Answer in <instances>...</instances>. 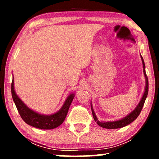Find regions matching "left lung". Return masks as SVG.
I'll return each instance as SVG.
<instances>
[{"mask_svg":"<svg viewBox=\"0 0 159 159\" xmlns=\"http://www.w3.org/2000/svg\"><path fill=\"white\" fill-rule=\"evenodd\" d=\"M141 59H142L143 62V73H144V75L145 77V82H146V84H145V89L144 94H143L142 98H141L140 103L138 105V106L134 108V111L130 113L129 115H127V116L125 117V118L120 119V120L118 121H100L98 120L96 116H95V114L93 111L92 106H91V109H92V114L93 116L94 120L96 121L98 125L100 127L103 128H106V129H118V128H121L123 127H125L128 125H129L130 123H132V121H134L135 119L138 118L139 114H140L141 111H142V108L144 106L145 99H146L148 93V77L146 75V73H145V63L144 61H143V58L142 56H141Z\"/></svg>","mask_w":159,"mask_h":159,"instance_id":"8db88e82","label":"left lung"}]
</instances>
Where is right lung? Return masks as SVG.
<instances>
[{
	"instance_id": "obj_1",
	"label": "right lung",
	"mask_w": 159,
	"mask_h": 159,
	"mask_svg": "<svg viewBox=\"0 0 159 159\" xmlns=\"http://www.w3.org/2000/svg\"><path fill=\"white\" fill-rule=\"evenodd\" d=\"M11 95L21 119L27 125L41 129H54L61 125L66 118L69 106L75 97L74 93L69 95L61 108L56 114L52 115H43L34 112V111L28 108L17 96L14 88V80L11 82Z\"/></svg>"
}]
</instances>
